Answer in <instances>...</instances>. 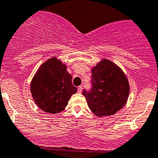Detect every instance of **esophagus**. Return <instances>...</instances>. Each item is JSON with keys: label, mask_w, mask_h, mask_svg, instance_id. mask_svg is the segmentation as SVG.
<instances>
[{"label": "esophagus", "mask_w": 158, "mask_h": 158, "mask_svg": "<svg viewBox=\"0 0 158 158\" xmlns=\"http://www.w3.org/2000/svg\"><path fill=\"white\" fill-rule=\"evenodd\" d=\"M82 86H79L78 87V93H82Z\"/></svg>", "instance_id": "obj_1"}]
</instances>
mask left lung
Masks as SVG:
<instances>
[{
  "mask_svg": "<svg viewBox=\"0 0 158 158\" xmlns=\"http://www.w3.org/2000/svg\"><path fill=\"white\" fill-rule=\"evenodd\" d=\"M130 85L122 70L110 60L103 59L91 70V88L83 91L88 106L98 117L112 115L127 102Z\"/></svg>",
  "mask_w": 158,
  "mask_h": 158,
  "instance_id": "8db88e82",
  "label": "left lung"
}]
</instances>
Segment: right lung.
<instances>
[{"mask_svg":"<svg viewBox=\"0 0 158 158\" xmlns=\"http://www.w3.org/2000/svg\"><path fill=\"white\" fill-rule=\"evenodd\" d=\"M33 99L39 108L55 114L65 109L70 97L77 91L67 67L56 58H50L40 67L31 83Z\"/></svg>","mask_w":158,"mask_h":158,"instance_id":"right-lung-1","label":"right lung"}]
</instances>
